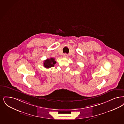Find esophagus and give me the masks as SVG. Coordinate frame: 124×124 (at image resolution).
<instances>
[{
	"instance_id": "1",
	"label": "esophagus",
	"mask_w": 124,
	"mask_h": 124,
	"mask_svg": "<svg viewBox=\"0 0 124 124\" xmlns=\"http://www.w3.org/2000/svg\"><path fill=\"white\" fill-rule=\"evenodd\" d=\"M63 57L64 58H67L68 57V55L67 54H63Z\"/></svg>"
}]
</instances>
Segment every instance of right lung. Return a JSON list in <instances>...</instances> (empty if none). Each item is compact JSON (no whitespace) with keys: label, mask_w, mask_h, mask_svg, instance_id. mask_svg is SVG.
I'll use <instances>...</instances> for the list:
<instances>
[{"label":"right lung","mask_w":124,"mask_h":124,"mask_svg":"<svg viewBox=\"0 0 124 124\" xmlns=\"http://www.w3.org/2000/svg\"><path fill=\"white\" fill-rule=\"evenodd\" d=\"M56 63V61H55V59L51 58L50 59H47L44 61V66L46 68H49L54 66Z\"/></svg>","instance_id":"right-lung-1"}]
</instances>
